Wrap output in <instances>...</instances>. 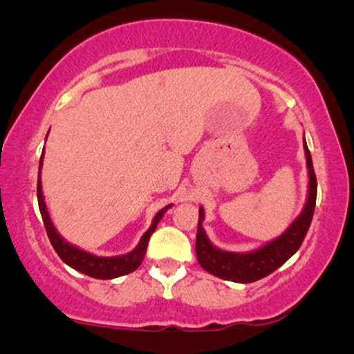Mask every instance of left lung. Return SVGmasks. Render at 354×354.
<instances>
[{
	"instance_id": "left-lung-1",
	"label": "left lung",
	"mask_w": 354,
	"mask_h": 354,
	"mask_svg": "<svg viewBox=\"0 0 354 354\" xmlns=\"http://www.w3.org/2000/svg\"><path fill=\"white\" fill-rule=\"evenodd\" d=\"M304 156H306L308 166V194L301 213L284 230V233L278 238L271 239L256 250L246 251V253H234L214 246L209 241L208 234L203 228L205 221V208L200 206V221H198L196 233V258L203 270L226 281L234 283H253L265 278L284 265L301 246L308 228L311 225L313 213L316 205V176L313 169L311 153L308 149L306 140H303Z\"/></svg>"
}]
</instances>
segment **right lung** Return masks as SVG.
Returning <instances> with one entry per match:
<instances>
[{"label": "right lung", "instance_id": "1", "mask_svg": "<svg viewBox=\"0 0 354 354\" xmlns=\"http://www.w3.org/2000/svg\"><path fill=\"white\" fill-rule=\"evenodd\" d=\"M48 138V136H46ZM43 156L44 149L41 154V160H39V173H38V205L39 211H41V218L44 223V228H46L48 238H50L53 248L58 253V256L66 263L68 266L73 268V270L80 271V273L91 276V278L96 279H113L120 278V276H124L128 273H133V271L138 270V266L143 263L146 248H148L149 236L156 230L158 223L161 221L163 214L171 208L173 205L165 206L163 209H160L156 213V216L153 218L151 226L146 230V233L141 236L140 243L133 248L129 253L118 254V256H98L88 253V251L81 250L76 245H71L70 241H66L56 230V226L53 225L50 213H48L46 203H44V194H43V186H41V168H43Z\"/></svg>", "mask_w": 354, "mask_h": 354}]
</instances>
